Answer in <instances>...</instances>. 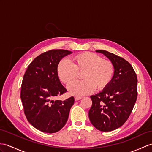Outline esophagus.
I'll return each mask as SVG.
<instances>
[{
  "label": "esophagus",
  "instance_id": "34e87169",
  "mask_svg": "<svg viewBox=\"0 0 152 152\" xmlns=\"http://www.w3.org/2000/svg\"><path fill=\"white\" fill-rule=\"evenodd\" d=\"M81 98H82V97H81V96H76L75 97V99L76 101H77V100H80Z\"/></svg>",
  "mask_w": 152,
  "mask_h": 152
}]
</instances>
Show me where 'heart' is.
I'll list each match as a JSON object with an SVG mask.
<instances>
[{
  "mask_svg": "<svg viewBox=\"0 0 152 152\" xmlns=\"http://www.w3.org/2000/svg\"><path fill=\"white\" fill-rule=\"evenodd\" d=\"M114 65L109 60L103 59L95 53H80L69 60H61L57 66L58 75L62 82L69 85L75 81L78 72H82L83 80L77 81L69 87V92L76 96H82L94 89L102 91L111 83L114 75Z\"/></svg>",
  "mask_w": 152,
  "mask_h": 152,
  "instance_id": "heart-1",
  "label": "heart"
}]
</instances>
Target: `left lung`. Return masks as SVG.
Listing matches in <instances>:
<instances>
[{"label":"left lung","instance_id":"obj_1","mask_svg":"<svg viewBox=\"0 0 152 152\" xmlns=\"http://www.w3.org/2000/svg\"><path fill=\"white\" fill-rule=\"evenodd\" d=\"M111 60L115 72L111 83L100 93L91 96L89 120L101 132H111L124 124L137 98V77L131 64L120 56L103 50H96Z\"/></svg>","mask_w":152,"mask_h":152}]
</instances>
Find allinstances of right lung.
<instances>
[{
	"instance_id": "1",
	"label": "right lung",
	"mask_w": 152,
	"mask_h": 152,
	"mask_svg": "<svg viewBox=\"0 0 152 152\" xmlns=\"http://www.w3.org/2000/svg\"><path fill=\"white\" fill-rule=\"evenodd\" d=\"M72 52L50 50L35 58L24 74L20 90L24 113L30 124L48 133L59 131L66 124L75 98L53 100L66 92L57 73L59 62Z\"/></svg>"
}]
</instances>
